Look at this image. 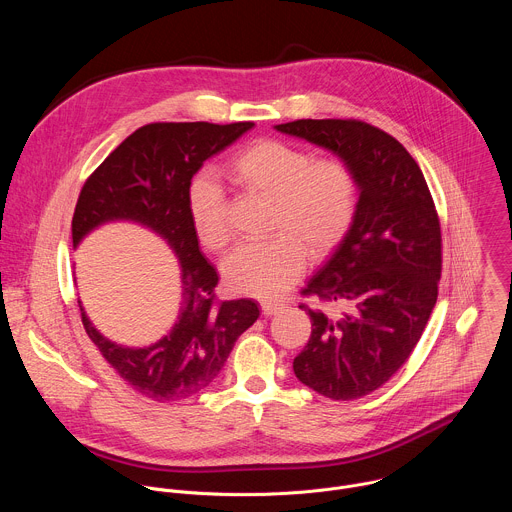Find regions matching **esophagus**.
Returning <instances> with one entry per match:
<instances>
[{"instance_id":"34e87169","label":"esophagus","mask_w":512,"mask_h":512,"mask_svg":"<svg viewBox=\"0 0 512 512\" xmlns=\"http://www.w3.org/2000/svg\"><path fill=\"white\" fill-rule=\"evenodd\" d=\"M281 308H283V304H279V302H271V300L261 302V310H263L265 316H273V314H277Z\"/></svg>"}]
</instances>
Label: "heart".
I'll use <instances>...</instances> for the list:
<instances>
[{
	"label": "heart",
	"instance_id": "heart-1",
	"mask_svg": "<svg viewBox=\"0 0 512 512\" xmlns=\"http://www.w3.org/2000/svg\"><path fill=\"white\" fill-rule=\"evenodd\" d=\"M239 190L271 200L267 241L237 247L223 263L227 283L239 294L281 296L312 261L330 257L350 233L358 210V180L340 158H320L285 141L261 139L225 168ZM188 214L198 241L223 251L233 237L223 186L198 176L188 188Z\"/></svg>",
	"mask_w": 512,
	"mask_h": 512
}]
</instances>
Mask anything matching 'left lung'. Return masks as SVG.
<instances>
[{
  "mask_svg": "<svg viewBox=\"0 0 512 512\" xmlns=\"http://www.w3.org/2000/svg\"><path fill=\"white\" fill-rule=\"evenodd\" d=\"M277 131L340 156L358 180L354 225L302 296L342 308L310 314L296 377L334 401L383 387L411 356L442 277V229L417 162L387 131L358 119H298Z\"/></svg>",
  "mask_w": 512,
  "mask_h": 512,
  "instance_id": "left-lung-1",
  "label": "left lung"
}]
</instances>
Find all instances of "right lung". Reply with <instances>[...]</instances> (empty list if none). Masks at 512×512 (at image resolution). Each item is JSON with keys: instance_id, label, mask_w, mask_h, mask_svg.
<instances>
[{"instance_id": "add662e5", "label": "right lung", "mask_w": 512, "mask_h": 512, "mask_svg": "<svg viewBox=\"0 0 512 512\" xmlns=\"http://www.w3.org/2000/svg\"><path fill=\"white\" fill-rule=\"evenodd\" d=\"M253 127L150 123L135 129L87 178L75 214L72 245L109 221L150 227L180 259L182 302L168 336L148 348H125L101 336L81 308L83 326L111 369L135 393L158 403L180 401L221 373L237 338L255 324L253 300H216V269L202 257L188 214V188L202 164Z\"/></svg>"}]
</instances>
